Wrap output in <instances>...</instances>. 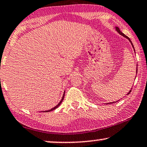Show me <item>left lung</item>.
I'll return each instance as SVG.
<instances>
[{
    "label": "left lung",
    "instance_id": "obj_1",
    "mask_svg": "<svg viewBox=\"0 0 147 147\" xmlns=\"http://www.w3.org/2000/svg\"><path fill=\"white\" fill-rule=\"evenodd\" d=\"M116 30H117V31H118V32L119 33V34H121V35H122V36H124V37H125V38H127V39H128V40H129V41H130V43H131V44H132V47H133V48H134V46H133V44H132V42H131V41H130V39H129V38H128V36H126V35H124V34H123V33L122 32V31H120V29H119V27H116ZM134 52H135V50H134ZM136 68H138V67H136ZM137 72H138V69H136V73H137ZM130 92H131V90H130V91H129V92H128V94H127V95H128V94H129V93H130Z\"/></svg>",
    "mask_w": 147,
    "mask_h": 147
}]
</instances>
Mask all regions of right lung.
Returning <instances> with one entry per match:
<instances>
[{
  "label": "right lung",
  "instance_id": "1",
  "mask_svg": "<svg viewBox=\"0 0 147 147\" xmlns=\"http://www.w3.org/2000/svg\"><path fill=\"white\" fill-rule=\"evenodd\" d=\"M64 95H63V97H62V99H61V101H60L59 102V103H58V104L56 105V106H55L54 107H53V108L52 109H49V110H47V111H46V112H49V111H52V110H54V109H56L57 108V107L59 106V105L61 104V103L62 102V101H63V99H64Z\"/></svg>",
  "mask_w": 147,
  "mask_h": 147
}]
</instances>
